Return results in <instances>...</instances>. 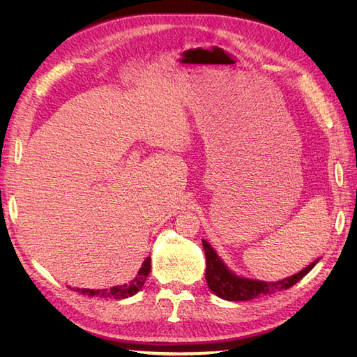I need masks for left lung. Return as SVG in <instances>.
Masks as SVG:
<instances>
[{
  "label": "left lung",
  "instance_id": "left-lung-1",
  "mask_svg": "<svg viewBox=\"0 0 357 357\" xmlns=\"http://www.w3.org/2000/svg\"><path fill=\"white\" fill-rule=\"evenodd\" d=\"M202 247L205 252V261H207V268H205V280H207V284L214 295H218L219 298L226 301H248L261 295H271L275 294V291L286 290L296 284L302 277H305L319 262L317 259V261H314L295 275L280 280V282L275 283H266L259 282V280H250L235 275L223 265L219 256L215 255L213 247L207 241L202 240Z\"/></svg>",
  "mask_w": 357,
  "mask_h": 357
}]
</instances>
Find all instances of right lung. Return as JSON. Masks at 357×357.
<instances>
[{
	"label": "right lung",
	"mask_w": 357,
	"mask_h": 357,
	"mask_svg": "<svg viewBox=\"0 0 357 357\" xmlns=\"http://www.w3.org/2000/svg\"><path fill=\"white\" fill-rule=\"evenodd\" d=\"M150 257H147L143 262L142 268L137 274L134 280H131L128 284L123 286H114L112 289H101V290H95V289H73L75 291H79L82 295H88V296H100V298H114V299H125L135 295L137 291L142 290L144 286L146 280L150 274Z\"/></svg>",
	"instance_id": "1"
}]
</instances>
